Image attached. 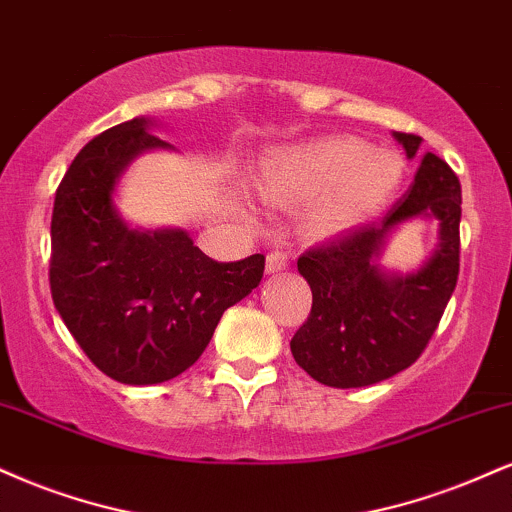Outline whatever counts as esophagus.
<instances>
[{"instance_id": "34e87169", "label": "esophagus", "mask_w": 512, "mask_h": 512, "mask_svg": "<svg viewBox=\"0 0 512 512\" xmlns=\"http://www.w3.org/2000/svg\"><path fill=\"white\" fill-rule=\"evenodd\" d=\"M286 267H288V257L283 255V252H279V250L269 252L267 262H264V269H267V274H279Z\"/></svg>"}]
</instances>
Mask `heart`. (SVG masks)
Returning <instances> with one entry per match:
<instances>
[{"mask_svg": "<svg viewBox=\"0 0 512 512\" xmlns=\"http://www.w3.org/2000/svg\"><path fill=\"white\" fill-rule=\"evenodd\" d=\"M403 174L398 155L372 152L353 138H329L264 157L255 186L274 202L307 200L300 229L315 240H329L367 224L389 205Z\"/></svg>", "mask_w": 512, "mask_h": 512, "instance_id": "1", "label": "heart"}]
</instances>
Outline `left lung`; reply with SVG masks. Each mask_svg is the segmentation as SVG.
<instances>
[{"instance_id":"8db88e82","label":"left lung","mask_w":512,"mask_h":512,"mask_svg":"<svg viewBox=\"0 0 512 512\" xmlns=\"http://www.w3.org/2000/svg\"><path fill=\"white\" fill-rule=\"evenodd\" d=\"M412 159L422 138L393 133ZM460 181L441 157H422L415 181L381 219L322 248L307 250L298 272L312 288V310L295 331L291 353L319 384L360 389L408 369L455 291L460 269ZM412 218H434L440 243L415 273L380 267L393 232Z\"/></svg>"}]
</instances>
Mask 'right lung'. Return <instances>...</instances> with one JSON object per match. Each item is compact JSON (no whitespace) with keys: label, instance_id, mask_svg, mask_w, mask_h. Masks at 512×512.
<instances>
[{"label":"right lung","instance_id":"obj_1","mask_svg":"<svg viewBox=\"0 0 512 512\" xmlns=\"http://www.w3.org/2000/svg\"><path fill=\"white\" fill-rule=\"evenodd\" d=\"M135 116L92 138L54 197L49 286L92 365L131 386L186 372L221 315L260 286L264 257L214 262L183 229L131 226L114 197L135 157L174 150Z\"/></svg>","mask_w":512,"mask_h":512}]
</instances>
